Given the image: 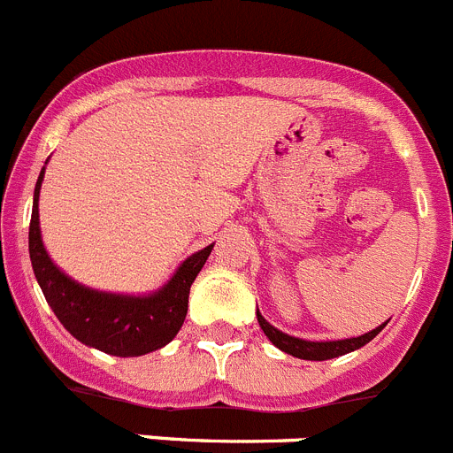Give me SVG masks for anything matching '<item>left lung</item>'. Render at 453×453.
<instances>
[{
  "label": "left lung",
  "instance_id": "left-lung-1",
  "mask_svg": "<svg viewBox=\"0 0 453 453\" xmlns=\"http://www.w3.org/2000/svg\"><path fill=\"white\" fill-rule=\"evenodd\" d=\"M257 316V322H260L262 331H265L266 338L271 340V342L275 344V347L280 349V351L288 353V356H294V358H300V360H331V358H338V356H344V353L349 351H356V349L365 347L367 342H372L373 338H376L378 334H380L382 329L387 326V322H382L380 326H376V329L367 331V334L358 335V338H344V340H325V342H313V340H303V338H296V335H288L284 334V331L275 329L271 322L265 320V316H262L260 311L256 313Z\"/></svg>",
  "mask_w": 453,
  "mask_h": 453
}]
</instances>
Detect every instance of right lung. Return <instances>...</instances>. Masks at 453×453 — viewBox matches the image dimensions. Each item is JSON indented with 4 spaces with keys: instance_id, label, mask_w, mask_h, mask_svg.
<instances>
[{
    "instance_id": "right-lung-1",
    "label": "right lung",
    "mask_w": 453,
    "mask_h": 453,
    "mask_svg": "<svg viewBox=\"0 0 453 453\" xmlns=\"http://www.w3.org/2000/svg\"><path fill=\"white\" fill-rule=\"evenodd\" d=\"M44 171L42 169L37 178L33 196L28 253L37 282L58 320L81 344L119 358H135L169 344L182 329L188 309V291L206 257L211 256L213 244L188 256L169 282L153 294H111L84 287L50 260L42 242L40 188L44 182Z\"/></svg>"
}]
</instances>
